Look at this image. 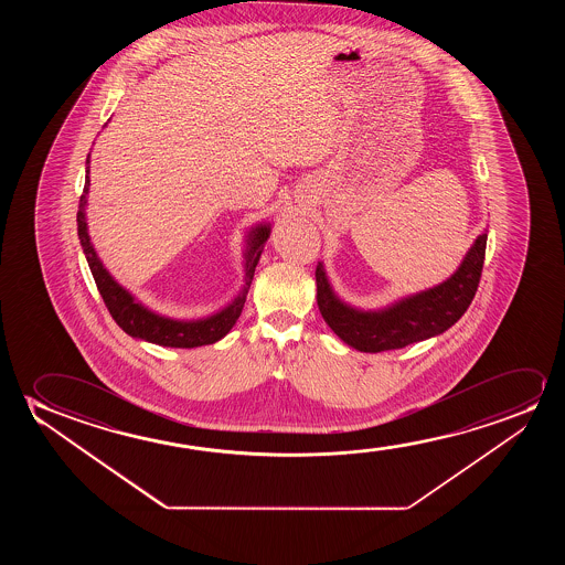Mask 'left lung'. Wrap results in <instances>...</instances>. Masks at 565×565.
<instances>
[{
    "instance_id": "obj_1",
    "label": "left lung",
    "mask_w": 565,
    "mask_h": 565,
    "mask_svg": "<svg viewBox=\"0 0 565 565\" xmlns=\"http://www.w3.org/2000/svg\"><path fill=\"white\" fill-rule=\"evenodd\" d=\"M487 233L472 243L463 263L440 286L405 297L382 310L349 307L333 294L324 266H317V301L326 324L351 348L364 353L402 349L446 332L463 317L479 287Z\"/></svg>"
}]
</instances>
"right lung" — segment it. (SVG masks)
Returning a JSON list of instances; mask_svg holds the SVG:
<instances>
[{
    "label": "right lung",
    "instance_id": "obj_1",
    "mask_svg": "<svg viewBox=\"0 0 565 565\" xmlns=\"http://www.w3.org/2000/svg\"><path fill=\"white\" fill-rule=\"evenodd\" d=\"M88 163H90V154L86 158L85 189H83L81 201H78V239L83 245L86 263L93 271L96 287H98L102 299L106 302L109 315L116 320L117 326L125 333H129L131 338L150 341V343L163 345V348H201V345H210V343L222 340L225 333L230 332L233 324L237 322V318L241 317V310H243V305L247 299L248 287H250V281L255 276L256 264L263 255L264 243L268 239L270 227L258 225L253 232L248 233V247L247 253H245V256H247L245 286H243V291L233 299L232 305H227L224 310H220L212 317L201 318V320H173V318L160 317V315L147 309L145 305H140L127 289L119 286L116 279L109 276V271L104 268V264L100 263V258L94 250L90 237H88V230H86L85 217L86 194H88V185H90V178H88L90 166Z\"/></svg>",
    "mask_w": 565,
    "mask_h": 565
}]
</instances>
